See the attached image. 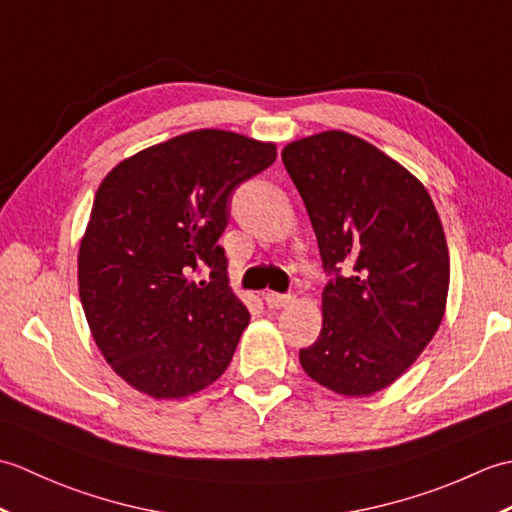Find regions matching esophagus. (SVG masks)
<instances>
[{
	"instance_id": "esophagus-1",
	"label": "esophagus",
	"mask_w": 512,
	"mask_h": 512,
	"mask_svg": "<svg viewBox=\"0 0 512 512\" xmlns=\"http://www.w3.org/2000/svg\"><path fill=\"white\" fill-rule=\"evenodd\" d=\"M264 301H266V306H268V308L277 310V308H286V306H290V303H292V297H290V295H279V292H266V295H264Z\"/></svg>"
}]
</instances>
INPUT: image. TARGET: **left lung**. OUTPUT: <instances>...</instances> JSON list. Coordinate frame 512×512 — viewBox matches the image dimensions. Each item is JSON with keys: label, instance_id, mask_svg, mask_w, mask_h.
<instances>
[{"label": "left lung", "instance_id": "8db88e82", "mask_svg": "<svg viewBox=\"0 0 512 512\" xmlns=\"http://www.w3.org/2000/svg\"><path fill=\"white\" fill-rule=\"evenodd\" d=\"M319 242V339L306 374L341 396H369L416 363L449 295V248L422 182L367 140L339 129L281 151Z\"/></svg>", "mask_w": 512, "mask_h": 512}]
</instances>
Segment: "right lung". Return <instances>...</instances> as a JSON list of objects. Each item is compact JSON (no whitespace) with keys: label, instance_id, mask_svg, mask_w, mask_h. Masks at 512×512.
Listing matches in <instances>:
<instances>
[{"label":"right lung","instance_id":"add662e5","mask_svg":"<svg viewBox=\"0 0 512 512\" xmlns=\"http://www.w3.org/2000/svg\"><path fill=\"white\" fill-rule=\"evenodd\" d=\"M277 158L275 143L195 129L107 173L79 248V297L105 361L156 400L209 387L250 314L217 239L228 200ZM202 267L209 282H195Z\"/></svg>","mask_w":512,"mask_h":512}]
</instances>
